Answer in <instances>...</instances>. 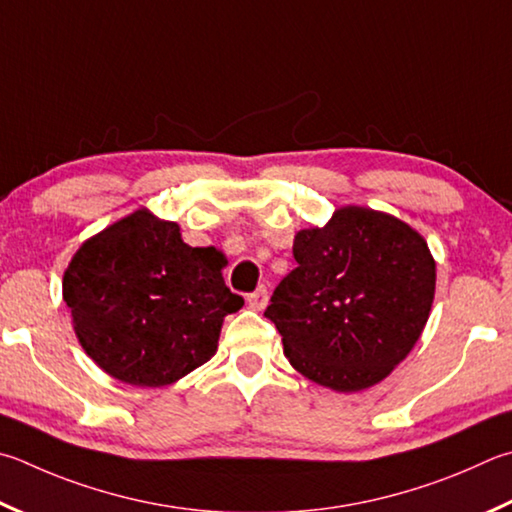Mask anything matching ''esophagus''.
Listing matches in <instances>:
<instances>
[{"label":"esophagus","mask_w":512,"mask_h":512,"mask_svg":"<svg viewBox=\"0 0 512 512\" xmlns=\"http://www.w3.org/2000/svg\"><path fill=\"white\" fill-rule=\"evenodd\" d=\"M266 304H268V288L257 286L255 291L248 295V306H250V309H255V311H264Z\"/></svg>","instance_id":"obj_1"}]
</instances>
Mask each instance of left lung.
<instances>
[{
    "label": "left lung",
    "instance_id": "1",
    "mask_svg": "<svg viewBox=\"0 0 512 512\" xmlns=\"http://www.w3.org/2000/svg\"><path fill=\"white\" fill-rule=\"evenodd\" d=\"M297 266L264 315L291 365L313 383L358 392L416 345L434 300V259L401 219L340 208L324 228L297 232Z\"/></svg>",
    "mask_w": 512,
    "mask_h": 512
}]
</instances>
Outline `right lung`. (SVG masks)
<instances>
[{"instance_id":"right-lung-1","label":"right lung","mask_w":512,"mask_h":512,"mask_svg":"<svg viewBox=\"0 0 512 512\" xmlns=\"http://www.w3.org/2000/svg\"><path fill=\"white\" fill-rule=\"evenodd\" d=\"M217 248L183 244L147 210L120 219L73 255L62 293L98 367L136 387H163L208 362L221 324L244 306Z\"/></svg>"}]
</instances>
